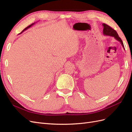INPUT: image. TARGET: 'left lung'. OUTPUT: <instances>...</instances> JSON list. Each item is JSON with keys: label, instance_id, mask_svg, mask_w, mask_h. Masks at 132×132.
<instances>
[{"label": "left lung", "instance_id": "left-lung-1", "mask_svg": "<svg viewBox=\"0 0 132 132\" xmlns=\"http://www.w3.org/2000/svg\"><path fill=\"white\" fill-rule=\"evenodd\" d=\"M102 25L103 26V35L114 37L116 39H117V41L121 42L122 46L123 47V48H125V47H124V45H123V43L122 41V39L120 37H119V36L116 32V31L114 30L113 29H112V28L110 27V26L106 24V23H103Z\"/></svg>", "mask_w": 132, "mask_h": 132}]
</instances>
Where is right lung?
<instances>
[{
	"label": "right lung",
	"mask_w": 132,
	"mask_h": 132,
	"mask_svg": "<svg viewBox=\"0 0 132 132\" xmlns=\"http://www.w3.org/2000/svg\"><path fill=\"white\" fill-rule=\"evenodd\" d=\"M34 23H32V24H31V25H29V26H27V27H26V28H25V29L24 30H23V31H22L21 32H23V31H25V30H27V29H29V28H30V27H31L32 26V25H33L34 24Z\"/></svg>",
	"instance_id": "right-lung-1"
}]
</instances>
